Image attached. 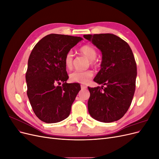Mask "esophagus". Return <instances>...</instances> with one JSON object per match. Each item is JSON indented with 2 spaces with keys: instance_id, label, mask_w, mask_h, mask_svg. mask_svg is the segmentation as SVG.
<instances>
[{
  "instance_id": "obj_1",
  "label": "esophagus",
  "mask_w": 159,
  "mask_h": 159,
  "mask_svg": "<svg viewBox=\"0 0 159 159\" xmlns=\"http://www.w3.org/2000/svg\"><path fill=\"white\" fill-rule=\"evenodd\" d=\"M81 88L82 89H85L87 88V86L85 85H81Z\"/></svg>"
}]
</instances>
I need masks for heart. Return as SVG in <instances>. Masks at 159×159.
I'll return each instance as SVG.
<instances>
[{
	"mask_svg": "<svg viewBox=\"0 0 159 159\" xmlns=\"http://www.w3.org/2000/svg\"><path fill=\"white\" fill-rule=\"evenodd\" d=\"M80 52L86 56L89 60V63L92 66H96L97 63L95 61V58L97 57V51L95 48L91 45H84L80 47ZM73 52L69 51L65 56L64 64L67 68L70 69L73 66ZM93 75V71L91 70L78 71L76 70L72 72L70 75V79L71 81L80 84H86L89 80L92 78Z\"/></svg>",
	"mask_w": 159,
	"mask_h": 159,
	"instance_id": "1",
	"label": "heart"
}]
</instances>
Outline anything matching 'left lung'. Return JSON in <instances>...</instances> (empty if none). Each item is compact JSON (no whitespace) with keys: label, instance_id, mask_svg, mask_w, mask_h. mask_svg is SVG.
<instances>
[{"label":"left lung","instance_id":"left-lung-1","mask_svg":"<svg viewBox=\"0 0 159 159\" xmlns=\"http://www.w3.org/2000/svg\"><path fill=\"white\" fill-rule=\"evenodd\" d=\"M84 37L102 53L101 70L93 80L102 85L88 87L89 113L101 122L116 121L127 111L135 91L137 64L133 52L125 41L113 34Z\"/></svg>","mask_w":159,"mask_h":159}]
</instances>
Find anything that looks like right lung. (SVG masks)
Listing matches in <instances>:
<instances>
[{"label": "right lung", "mask_w": 159, "mask_h": 159, "mask_svg": "<svg viewBox=\"0 0 159 159\" xmlns=\"http://www.w3.org/2000/svg\"><path fill=\"white\" fill-rule=\"evenodd\" d=\"M82 38L51 34L34 47L26 73L27 95L35 115L46 123L68 117L81 89L77 83L68 84L66 54ZM63 82L61 86H57Z\"/></svg>", "instance_id": "1"}]
</instances>
